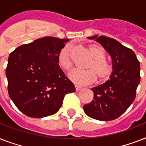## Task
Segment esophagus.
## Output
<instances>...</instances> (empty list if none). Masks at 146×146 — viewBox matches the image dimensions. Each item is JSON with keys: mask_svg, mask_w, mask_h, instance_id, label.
Wrapping results in <instances>:
<instances>
[{"mask_svg": "<svg viewBox=\"0 0 146 146\" xmlns=\"http://www.w3.org/2000/svg\"><path fill=\"white\" fill-rule=\"evenodd\" d=\"M75 89H76V92H79L80 89H82V87L80 86H75Z\"/></svg>", "mask_w": 146, "mask_h": 146, "instance_id": "obj_1", "label": "esophagus"}]
</instances>
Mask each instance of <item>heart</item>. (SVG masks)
Here are the masks:
<instances>
[{
	"mask_svg": "<svg viewBox=\"0 0 146 146\" xmlns=\"http://www.w3.org/2000/svg\"><path fill=\"white\" fill-rule=\"evenodd\" d=\"M89 52L94 58L87 68L88 70L73 71L70 73L69 77L72 82L80 86H86L93 83L98 79L99 81H105L111 76L113 68L111 64L105 60V52L102 47L96 44L89 46ZM58 64L65 70H70L73 67L72 47L70 45L64 46L60 50L57 56Z\"/></svg>",
	"mask_w": 146,
	"mask_h": 146,
	"instance_id": "1",
	"label": "heart"
}]
</instances>
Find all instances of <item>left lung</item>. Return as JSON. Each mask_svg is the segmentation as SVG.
<instances>
[{"label":"left lung","instance_id":"obj_1","mask_svg":"<svg viewBox=\"0 0 146 146\" xmlns=\"http://www.w3.org/2000/svg\"><path fill=\"white\" fill-rule=\"evenodd\" d=\"M108 53L112 60L113 71L104 84L92 89L93 100L85 104L87 116L102 121L115 120L122 115L133 102L136 89L140 82V64L135 53L117 40L93 35Z\"/></svg>","mask_w":146,"mask_h":146}]
</instances>
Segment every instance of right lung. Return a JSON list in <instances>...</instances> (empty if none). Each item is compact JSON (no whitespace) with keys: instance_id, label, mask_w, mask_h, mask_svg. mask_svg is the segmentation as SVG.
Returning <instances> with one entry per match:
<instances>
[{"instance_id":"right-lung-1","label":"right lung","mask_w":146,"mask_h":146,"mask_svg":"<svg viewBox=\"0 0 146 146\" xmlns=\"http://www.w3.org/2000/svg\"><path fill=\"white\" fill-rule=\"evenodd\" d=\"M68 41L44 37L10 53L6 69L8 94L17 108L28 117L54 114L66 94L76 91L57 60L60 50Z\"/></svg>"}]
</instances>
